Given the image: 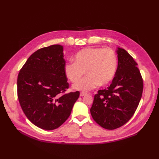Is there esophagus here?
<instances>
[{
  "label": "esophagus",
  "instance_id": "34e87169",
  "mask_svg": "<svg viewBox=\"0 0 159 159\" xmlns=\"http://www.w3.org/2000/svg\"><path fill=\"white\" fill-rule=\"evenodd\" d=\"M86 95V93L84 92V91H82V92H80V96H81V97H83Z\"/></svg>",
  "mask_w": 159,
  "mask_h": 159
}]
</instances>
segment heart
<instances>
[{"mask_svg":"<svg viewBox=\"0 0 159 159\" xmlns=\"http://www.w3.org/2000/svg\"><path fill=\"white\" fill-rule=\"evenodd\" d=\"M74 61L65 64L64 72L68 79L75 82L86 71V76L73 85L74 88L82 91L108 84L113 79L117 67L116 55L110 48L82 49L75 55Z\"/></svg>","mask_w":159,"mask_h":159,"instance_id":"heart-1","label":"heart"}]
</instances>
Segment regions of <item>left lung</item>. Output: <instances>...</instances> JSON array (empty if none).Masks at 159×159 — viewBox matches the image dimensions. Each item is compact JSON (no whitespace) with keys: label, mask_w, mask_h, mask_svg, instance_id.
<instances>
[{"label":"left lung","mask_w":159,"mask_h":159,"mask_svg":"<svg viewBox=\"0 0 159 159\" xmlns=\"http://www.w3.org/2000/svg\"><path fill=\"white\" fill-rule=\"evenodd\" d=\"M118 66L111 84L98 91L90 109L93 120L101 127L115 129L134 115L143 91V79L137 63L126 50L118 48Z\"/></svg>","instance_id":"obj_1"}]
</instances>
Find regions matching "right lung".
<instances>
[{
    "label": "right lung",
    "instance_id": "add662e5",
    "mask_svg": "<svg viewBox=\"0 0 159 159\" xmlns=\"http://www.w3.org/2000/svg\"><path fill=\"white\" fill-rule=\"evenodd\" d=\"M64 48L54 44L38 49L20 69L17 78L19 101L26 117L46 130L60 127L68 119L80 92L69 88L64 72Z\"/></svg>",
    "mask_w": 159,
    "mask_h": 159
}]
</instances>
